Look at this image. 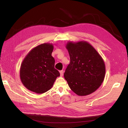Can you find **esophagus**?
I'll return each instance as SVG.
<instances>
[{
	"label": "esophagus",
	"instance_id": "34e87169",
	"mask_svg": "<svg viewBox=\"0 0 128 128\" xmlns=\"http://www.w3.org/2000/svg\"><path fill=\"white\" fill-rule=\"evenodd\" d=\"M60 76H62L64 75V71L63 70H60Z\"/></svg>",
	"mask_w": 128,
	"mask_h": 128
}]
</instances>
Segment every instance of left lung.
<instances>
[{"instance_id":"8db88e82","label":"left lung","mask_w":128,"mask_h":128,"mask_svg":"<svg viewBox=\"0 0 128 128\" xmlns=\"http://www.w3.org/2000/svg\"><path fill=\"white\" fill-rule=\"evenodd\" d=\"M70 64L64 73L69 88L77 95H88L99 88L105 75L102 56L86 42H68L66 45Z\"/></svg>"}]
</instances>
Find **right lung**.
<instances>
[{"label":"right lung","instance_id":"add662e5","mask_svg":"<svg viewBox=\"0 0 128 128\" xmlns=\"http://www.w3.org/2000/svg\"><path fill=\"white\" fill-rule=\"evenodd\" d=\"M53 45L44 43L32 49L21 65V80L28 90L43 94L51 89L60 72L54 68Z\"/></svg>","mask_w":128,"mask_h":128}]
</instances>
